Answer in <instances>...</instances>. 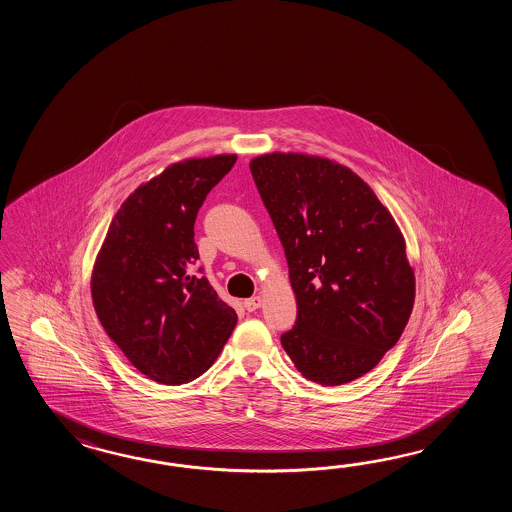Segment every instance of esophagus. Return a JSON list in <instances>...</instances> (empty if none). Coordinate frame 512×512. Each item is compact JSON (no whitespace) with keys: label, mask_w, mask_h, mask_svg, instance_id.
<instances>
[{"label":"esophagus","mask_w":512,"mask_h":512,"mask_svg":"<svg viewBox=\"0 0 512 512\" xmlns=\"http://www.w3.org/2000/svg\"><path fill=\"white\" fill-rule=\"evenodd\" d=\"M243 305H245V309H247V311H256V309L261 305V296H252V298H247V300L243 302Z\"/></svg>","instance_id":"34e87169"}]
</instances>
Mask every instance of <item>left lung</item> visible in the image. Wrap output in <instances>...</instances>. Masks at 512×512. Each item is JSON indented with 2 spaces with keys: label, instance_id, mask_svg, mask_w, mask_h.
Listing matches in <instances>:
<instances>
[{
  "label": "left lung",
  "instance_id": "obj_1",
  "mask_svg": "<svg viewBox=\"0 0 512 512\" xmlns=\"http://www.w3.org/2000/svg\"><path fill=\"white\" fill-rule=\"evenodd\" d=\"M249 166L285 249L298 307L283 349L316 384L359 379L397 344L414 309L403 232L344 164L272 152Z\"/></svg>",
  "mask_w": 512,
  "mask_h": 512
}]
</instances>
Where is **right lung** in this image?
Returning a JSON list of instances; mask_svg holds the SVG:
<instances>
[{
	"label": "right lung",
	"instance_id": "obj_1",
	"mask_svg": "<svg viewBox=\"0 0 512 512\" xmlns=\"http://www.w3.org/2000/svg\"><path fill=\"white\" fill-rule=\"evenodd\" d=\"M236 153L183 159L120 205L91 272V298L108 337L159 384L194 381L238 324L205 276L192 272L197 212Z\"/></svg>",
	"mask_w": 512,
	"mask_h": 512
}]
</instances>
